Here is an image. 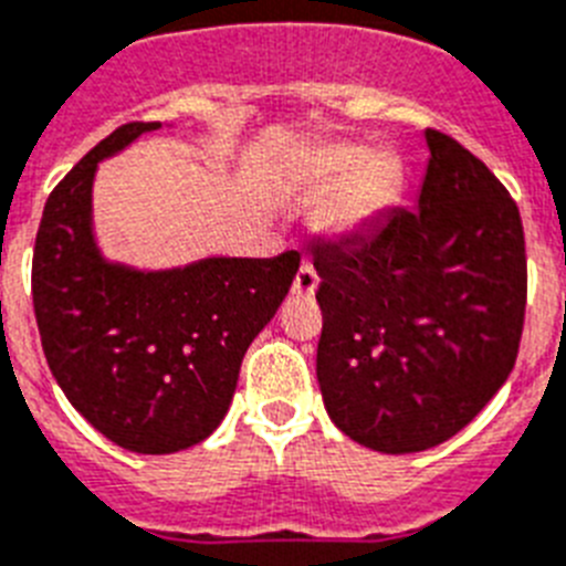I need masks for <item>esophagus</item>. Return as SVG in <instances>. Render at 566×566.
<instances>
[{"label": "esophagus", "instance_id": "1", "mask_svg": "<svg viewBox=\"0 0 566 566\" xmlns=\"http://www.w3.org/2000/svg\"><path fill=\"white\" fill-rule=\"evenodd\" d=\"M316 287H318L316 270L304 262L302 268H298L296 279H293V293H296V296H313V293H316Z\"/></svg>", "mask_w": 566, "mask_h": 566}]
</instances>
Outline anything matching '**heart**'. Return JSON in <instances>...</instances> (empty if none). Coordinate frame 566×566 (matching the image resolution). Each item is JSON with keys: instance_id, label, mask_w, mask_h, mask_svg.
I'll return each mask as SVG.
<instances>
[{"instance_id": "b5f03b06", "label": "heart", "mask_w": 566, "mask_h": 566, "mask_svg": "<svg viewBox=\"0 0 566 566\" xmlns=\"http://www.w3.org/2000/svg\"><path fill=\"white\" fill-rule=\"evenodd\" d=\"M304 188L324 190L318 228L333 239L365 233L392 208L401 190V165L390 150H370L356 142H318L304 147L296 161Z\"/></svg>"}]
</instances>
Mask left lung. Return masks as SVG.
<instances>
[{"instance_id": "8db88e82", "label": "left lung", "mask_w": 566, "mask_h": 566, "mask_svg": "<svg viewBox=\"0 0 566 566\" xmlns=\"http://www.w3.org/2000/svg\"><path fill=\"white\" fill-rule=\"evenodd\" d=\"M416 210L313 250L316 376L333 424L378 453L453 439L513 373L527 307L524 228L464 145L424 130Z\"/></svg>"}]
</instances>
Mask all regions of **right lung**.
<instances>
[{
	"label": "right lung",
	"instance_id": "obj_1",
	"mask_svg": "<svg viewBox=\"0 0 566 566\" xmlns=\"http://www.w3.org/2000/svg\"><path fill=\"white\" fill-rule=\"evenodd\" d=\"M159 122H127L48 196L33 248V313L48 367L96 430L134 453L205 441L233 399L250 342L276 316L302 255L111 264L93 242L96 165Z\"/></svg>",
	"mask_w": 566,
	"mask_h": 566
}]
</instances>
